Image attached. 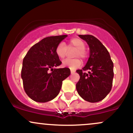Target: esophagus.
<instances>
[{
	"label": "esophagus",
	"mask_w": 133,
	"mask_h": 133,
	"mask_svg": "<svg viewBox=\"0 0 133 133\" xmlns=\"http://www.w3.org/2000/svg\"><path fill=\"white\" fill-rule=\"evenodd\" d=\"M74 72H75V71H73V70H71V74H74Z\"/></svg>",
	"instance_id": "esophagus-1"
}]
</instances>
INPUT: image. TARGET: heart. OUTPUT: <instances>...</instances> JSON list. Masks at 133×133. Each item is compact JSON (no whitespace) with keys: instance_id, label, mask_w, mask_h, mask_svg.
I'll return each instance as SVG.
<instances>
[{"instance_id":"b5f03b06","label":"heart","mask_w":133,"mask_h":133,"mask_svg":"<svg viewBox=\"0 0 133 133\" xmlns=\"http://www.w3.org/2000/svg\"><path fill=\"white\" fill-rule=\"evenodd\" d=\"M76 49V51L74 53V57H80L82 60H85L88 57L86 50V43L80 38H72L68 41L67 46L63 42H60L57 45L55 52L57 56L60 59H64L68 54V49ZM81 65V61L79 59H65L62 61V65L68 67L72 70L76 69Z\"/></svg>"}]
</instances>
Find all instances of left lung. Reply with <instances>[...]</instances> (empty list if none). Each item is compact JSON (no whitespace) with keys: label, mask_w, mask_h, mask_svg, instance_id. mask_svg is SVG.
<instances>
[{"label":"left lung","mask_w":133,"mask_h":133,"mask_svg":"<svg viewBox=\"0 0 133 133\" xmlns=\"http://www.w3.org/2000/svg\"><path fill=\"white\" fill-rule=\"evenodd\" d=\"M79 36L89 45L90 56L86 65L76 71L80 76L76 89L85 101L97 103L104 99L112 88L113 62L107 49L97 38L91 35Z\"/></svg>","instance_id":"1"}]
</instances>
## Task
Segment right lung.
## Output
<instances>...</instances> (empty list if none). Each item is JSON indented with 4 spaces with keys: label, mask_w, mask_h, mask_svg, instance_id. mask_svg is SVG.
<instances>
[{
    "label": "right lung",
    "mask_w": 133,
    "mask_h": 133,
    "mask_svg": "<svg viewBox=\"0 0 133 133\" xmlns=\"http://www.w3.org/2000/svg\"><path fill=\"white\" fill-rule=\"evenodd\" d=\"M67 35L47 37L33 45L23 59L21 77L24 91L34 101L45 103L59 94L63 80L71 74L56 54L57 45Z\"/></svg>",
    "instance_id": "1"
}]
</instances>
